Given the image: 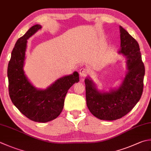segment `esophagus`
Returning <instances> with one entry per match:
<instances>
[{
    "mask_svg": "<svg viewBox=\"0 0 151 151\" xmlns=\"http://www.w3.org/2000/svg\"><path fill=\"white\" fill-rule=\"evenodd\" d=\"M88 73H89V70H88V69H86V68L83 67L80 69L79 74L81 77H85V76H86L88 75Z\"/></svg>",
    "mask_w": 151,
    "mask_h": 151,
    "instance_id": "1",
    "label": "esophagus"
}]
</instances>
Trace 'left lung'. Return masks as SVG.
Listing matches in <instances>:
<instances>
[{"instance_id":"1","label":"left lung","mask_w":151,"mask_h":151,"mask_svg":"<svg viewBox=\"0 0 151 151\" xmlns=\"http://www.w3.org/2000/svg\"><path fill=\"white\" fill-rule=\"evenodd\" d=\"M120 50L127 58L126 74L117 90L100 92L90 78L85 79L87 107L91 113L103 120L121 119L135 107L142 95L145 66L139 44L128 31L120 26Z\"/></svg>"}]
</instances>
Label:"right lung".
<instances>
[{"label": "right lung", "mask_w": 151, "mask_h": 151, "mask_svg": "<svg viewBox=\"0 0 151 151\" xmlns=\"http://www.w3.org/2000/svg\"><path fill=\"white\" fill-rule=\"evenodd\" d=\"M41 28L38 24L31 27L15 44L8 66V90L12 101L23 115L35 122H47L60 114L67 91L79 81V75L75 71L61 77L46 90H38L30 83L23 69L27 40Z\"/></svg>", "instance_id": "add662e5"}]
</instances>
